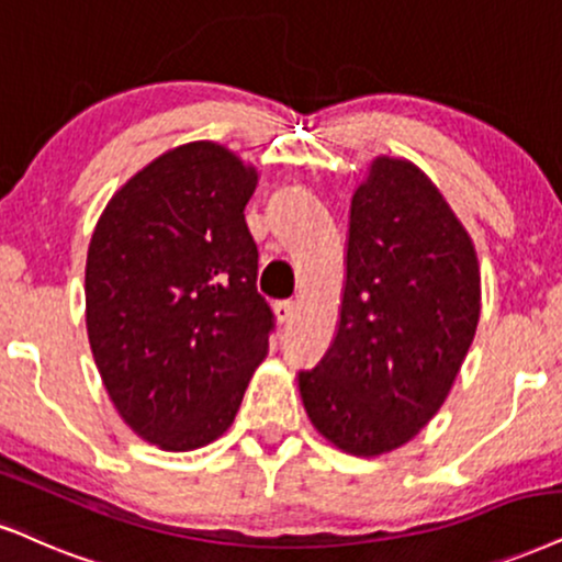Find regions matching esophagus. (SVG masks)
Returning <instances> with one entry per match:
<instances>
[{
  "instance_id": "1",
  "label": "esophagus",
  "mask_w": 562,
  "mask_h": 562,
  "mask_svg": "<svg viewBox=\"0 0 562 562\" xmlns=\"http://www.w3.org/2000/svg\"><path fill=\"white\" fill-rule=\"evenodd\" d=\"M273 310H276V317H279L281 323H292V321H294V315H296V304H294L292 300H281V302H276V304H273Z\"/></svg>"
}]
</instances>
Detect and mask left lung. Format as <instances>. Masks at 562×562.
I'll return each instance as SVG.
<instances>
[{"instance_id": "1", "label": "left lung", "mask_w": 562, "mask_h": 562, "mask_svg": "<svg viewBox=\"0 0 562 562\" xmlns=\"http://www.w3.org/2000/svg\"><path fill=\"white\" fill-rule=\"evenodd\" d=\"M467 228L414 164L380 156L351 198L341 321L300 372L317 432L351 456L404 446L438 414L480 323Z\"/></svg>"}]
</instances>
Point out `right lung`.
Wrapping results in <instances>:
<instances>
[{
  "label": "right lung",
  "instance_id": "1",
  "mask_svg": "<svg viewBox=\"0 0 562 562\" xmlns=\"http://www.w3.org/2000/svg\"><path fill=\"white\" fill-rule=\"evenodd\" d=\"M258 175L216 143L169 150L95 224L86 323L109 398L143 440L192 450L232 427L276 317L245 221Z\"/></svg>",
  "mask_w": 562,
  "mask_h": 562
}]
</instances>
